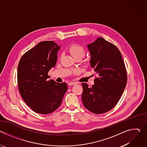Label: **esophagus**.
I'll return each mask as SVG.
<instances>
[{
    "label": "esophagus",
    "instance_id": "34e87169",
    "mask_svg": "<svg viewBox=\"0 0 147 147\" xmlns=\"http://www.w3.org/2000/svg\"><path fill=\"white\" fill-rule=\"evenodd\" d=\"M76 84H77V82H69L68 84L69 86H74V85H76Z\"/></svg>",
    "mask_w": 147,
    "mask_h": 147
}]
</instances>
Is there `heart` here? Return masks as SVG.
I'll return each mask as SVG.
<instances>
[{
  "label": "heart",
  "instance_id": "1",
  "mask_svg": "<svg viewBox=\"0 0 147 147\" xmlns=\"http://www.w3.org/2000/svg\"><path fill=\"white\" fill-rule=\"evenodd\" d=\"M69 52L75 59L77 57H82L84 55V49L83 47L78 44H74L70 45L68 48Z\"/></svg>",
  "mask_w": 147,
  "mask_h": 147
}]
</instances>
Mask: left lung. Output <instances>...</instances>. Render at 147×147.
<instances>
[{"label": "left lung", "mask_w": 147, "mask_h": 147, "mask_svg": "<svg viewBox=\"0 0 147 147\" xmlns=\"http://www.w3.org/2000/svg\"><path fill=\"white\" fill-rule=\"evenodd\" d=\"M87 47L90 52V66L98 77L89 87L82 83L84 106L95 114L111 110L120 99L127 83V73L118 48L103 38H98Z\"/></svg>", "instance_id": "8db88e82"}]
</instances>
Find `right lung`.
<instances>
[{"instance_id": "1", "label": "right lung", "mask_w": 147, "mask_h": 147, "mask_svg": "<svg viewBox=\"0 0 147 147\" xmlns=\"http://www.w3.org/2000/svg\"><path fill=\"white\" fill-rule=\"evenodd\" d=\"M60 48L53 40L40 42L19 61L17 81L20 94L27 105L39 114L47 115L56 110L67 90L66 82L48 80Z\"/></svg>"}]
</instances>
